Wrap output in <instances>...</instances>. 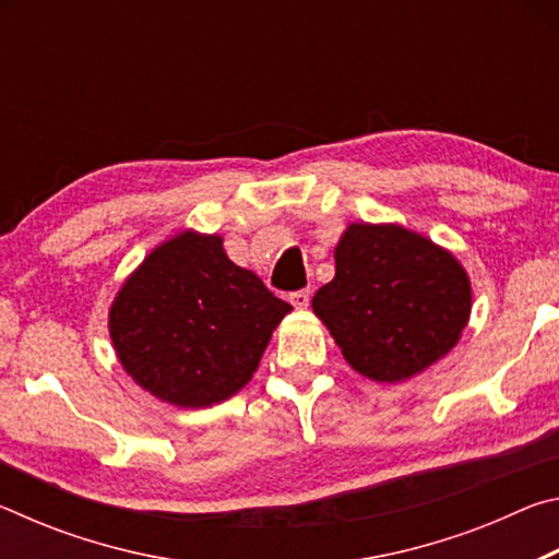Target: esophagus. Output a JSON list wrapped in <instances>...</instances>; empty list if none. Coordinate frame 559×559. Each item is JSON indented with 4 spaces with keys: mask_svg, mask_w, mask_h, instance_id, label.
Masks as SVG:
<instances>
[{
    "mask_svg": "<svg viewBox=\"0 0 559 559\" xmlns=\"http://www.w3.org/2000/svg\"><path fill=\"white\" fill-rule=\"evenodd\" d=\"M290 302H293V308L306 310V308L310 306V290L306 288V290H296V293H290Z\"/></svg>",
    "mask_w": 559,
    "mask_h": 559,
    "instance_id": "34e87169",
    "label": "esophagus"
}]
</instances>
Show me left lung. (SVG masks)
<instances>
[{"mask_svg":"<svg viewBox=\"0 0 559 559\" xmlns=\"http://www.w3.org/2000/svg\"><path fill=\"white\" fill-rule=\"evenodd\" d=\"M310 306L357 374L396 384L456 347L473 290L461 261L429 236L355 222L335 246V278Z\"/></svg>","mask_w":559,"mask_h":559,"instance_id":"obj_1","label":"left lung"}]
</instances>
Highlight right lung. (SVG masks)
Instances as JSON below:
<instances>
[{"mask_svg": "<svg viewBox=\"0 0 559 559\" xmlns=\"http://www.w3.org/2000/svg\"><path fill=\"white\" fill-rule=\"evenodd\" d=\"M290 310L226 257L219 234L182 229L122 281L108 333L138 386L179 409H204L251 382Z\"/></svg>", "mask_w": 559, "mask_h": 559, "instance_id": "add662e5", "label": "right lung"}]
</instances>
